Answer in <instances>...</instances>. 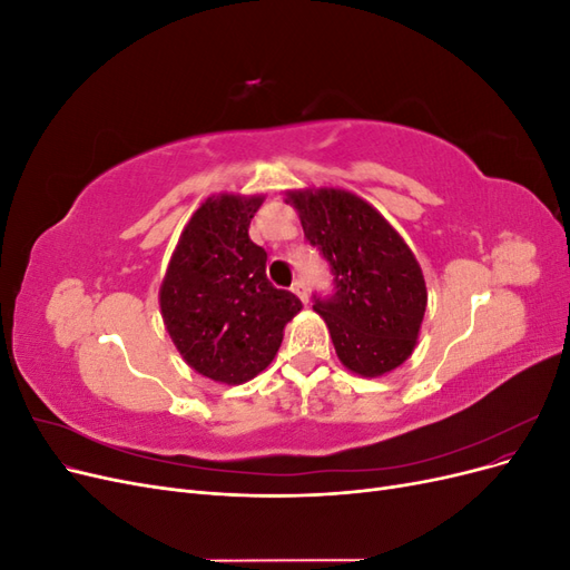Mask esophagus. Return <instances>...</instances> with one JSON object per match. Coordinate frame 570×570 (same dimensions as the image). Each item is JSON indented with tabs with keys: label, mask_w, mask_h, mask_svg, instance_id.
Here are the masks:
<instances>
[{
	"label": "esophagus",
	"mask_w": 570,
	"mask_h": 570,
	"mask_svg": "<svg viewBox=\"0 0 570 570\" xmlns=\"http://www.w3.org/2000/svg\"><path fill=\"white\" fill-rule=\"evenodd\" d=\"M292 292H295V295L306 304L308 302V289H306V283L304 281H295L292 283Z\"/></svg>",
	"instance_id": "1"
}]
</instances>
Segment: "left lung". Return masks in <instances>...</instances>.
Segmentation results:
<instances>
[{
	"mask_svg": "<svg viewBox=\"0 0 570 570\" xmlns=\"http://www.w3.org/2000/svg\"><path fill=\"white\" fill-rule=\"evenodd\" d=\"M304 237L333 275L331 295H316L335 352L350 371L375 377L409 358L425 314V281L416 256L371 204L344 189L287 197Z\"/></svg>",
	"mask_w": 570,
	"mask_h": 570,
	"instance_id": "obj_1",
	"label": "left lung"
}]
</instances>
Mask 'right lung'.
Here are the masks:
<instances>
[{
    "mask_svg": "<svg viewBox=\"0 0 570 570\" xmlns=\"http://www.w3.org/2000/svg\"><path fill=\"white\" fill-rule=\"evenodd\" d=\"M262 197L206 199L180 235L161 285L170 340L197 373L239 385L278 352L302 302L266 278V249L249 239Z\"/></svg>",
    "mask_w": 570,
    "mask_h": 570,
    "instance_id": "right-lung-1",
    "label": "right lung"
}]
</instances>
